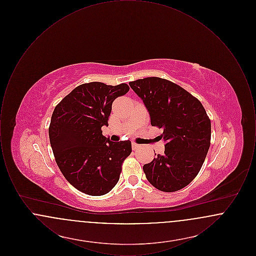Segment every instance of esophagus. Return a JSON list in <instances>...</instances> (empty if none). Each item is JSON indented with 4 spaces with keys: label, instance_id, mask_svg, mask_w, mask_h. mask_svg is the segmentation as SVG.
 <instances>
[{
    "label": "esophagus",
    "instance_id": "esophagus-1",
    "mask_svg": "<svg viewBox=\"0 0 256 256\" xmlns=\"http://www.w3.org/2000/svg\"><path fill=\"white\" fill-rule=\"evenodd\" d=\"M132 150H137V148L140 146V145H138V144H136V143H134H134L132 144Z\"/></svg>",
    "mask_w": 256,
    "mask_h": 256
}]
</instances>
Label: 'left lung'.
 Segmentation results:
<instances>
[{
	"mask_svg": "<svg viewBox=\"0 0 256 256\" xmlns=\"http://www.w3.org/2000/svg\"><path fill=\"white\" fill-rule=\"evenodd\" d=\"M130 86L143 100L152 126L163 128L165 152L143 166L146 180L160 191H178L195 178L206 158L211 139L206 111L196 98L165 78H145Z\"/></svg>",
	"mask_w": 256,
	"mask_h": 256,
	"instance_id": "1",
	"label": "left lung"
}]
</instances>
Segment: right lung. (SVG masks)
I'll return each mask as SVG.
<instances>
[{
	"label": "right lung",
	"mask_w": 256,
	"mask_h": 256,
	"mask_svg": "<svg viewBox=\"0 0 256 256\" xmlns=\"http://www.w3.org/2000/svg\"><path fill=\"white\" fill-rule=\"evenodd\" d=\"M126 84L89 82L78 86L56 106L49 128L50 143L64 178L90 196L108 194L117 184L132 142H112L102 135L112 102L126 94Z\"/></svg>",
	"instance_id": "obj_1"
}]
</instances>
